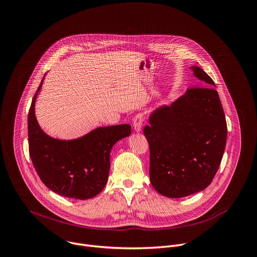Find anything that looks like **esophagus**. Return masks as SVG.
Masks as SVG:
<instances>
[{"label": "esophagus", "mask_w": 257, "mask_h": 257, "mask_svg": "<svg viewBox=\"0 0 257 257\" xmlns=\"http://www.w3.org/2000/svg\"><path fill=\"white\" fill-rule=\"evenodd\" d=\"M143 121H144V115L142 113H138L134 119H133V128L135 131L139 132L142 128L143 125Z\"/></svg>", "instance_id": "34e87169"}]
</instances>
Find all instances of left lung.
I'll use <instances>...</instances> for the list:
<instances>
[{"label": "left lung", "mask_w": 257, "mask_h": 257, "mask_svg": "<svg viewBox=\"0 0 257 257\" xmlns=\"http://www.w3.org/2000/svg\"><path fill=\"white\" fill-rule=\"evenodd\" d=\"M191 68L204 85L191 88L170 106L156 109L143 129L150 149L151 185L167 198L205 190L226 146V118L215 83L201 67Z\"/></svg>", "instance_id": "left-lung-1"}]
</instances>
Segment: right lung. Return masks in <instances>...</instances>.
<instances>
[{
	"mask_svg": "<svg viewBox=\"0 0 257 257\" xmlns=\"http://www.w3.org/2000/svg\"><path fill=\"white\" fill-rule=\"evenodd\" d=\"M28 114L29 154L42 183L52 192L72 199L87 200L105 188L114 144L130 135L129 124L99 127L74 140H58L45 134L35 117V101Z\"/></svg>",
	"mask_w": 257,
	"mask_h": 257,
	"instance_id": "1",
	"label": "right lung"
}]
</instances>
